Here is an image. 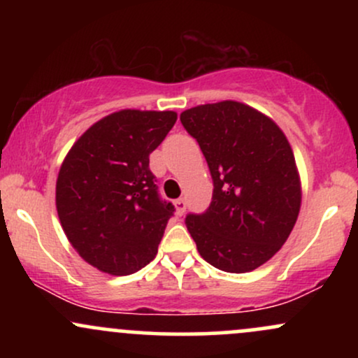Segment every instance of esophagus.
Returning <instances> with one entry per match:
<instances>
[{"label":"esophagus","mask_w":358,"mask_h":358,"mask_svg":"<svg viewBox=\"0 0 358 358\" xmlns=\"http://www.w3.org/2000/svg\"><path fill=\"white\" fill-rule=\"evenodd\" d=\"M175 208H176V215H183L185 210H187V202L183 199L175 200Z\"/></svg>","instance_id":"obj_1"}]
</instances>
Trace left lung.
I'll return each instance as SVG.
<instances>
[{"label":"left lung","mask_w":358,"mask_h":358,"mask_svg":"<svg viewBox=\"0 0 358 358\" xmlns=\"http://www.w3.org/2000/svg\"><path fill=\"white\" fill-rule=\"evenodd\" d=\"M180 121L200 145L213 180L207 210L185 219L188 232L213 268L254 271L296 224L301 182L293 150L273 119L237 101L196 106Z\"/></svg>","instance_id":"obj_1"}]
</instances>
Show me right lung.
Returning a JSON list of instances; mask_svg holds the SVG:
<instances>
[{
    "mask_svg": "<svg viewBox=\"0 0 358 358\" xmlns=\"http://www.w3.org/2000/svg\"><path fill=\"white\" fill-rule=\"evenodd\" d=\"M176 122L173 110L122 109L73 143L55 188L57 213L79 256L102 273L145 268L175 207L159 199L150 155Z\"/></svg>",
    "mask_w": 358,
    "mask_h": 358,
    "instance_id": "obj_1",
    "label": "right lung"
}]
</instances>
